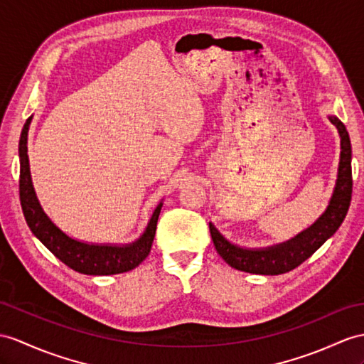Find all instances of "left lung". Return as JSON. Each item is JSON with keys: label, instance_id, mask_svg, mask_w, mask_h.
<instances>
[{"label": "left lung", "instance_id": "1", "mask_svg": "<svg viewBox=\"0 0 364 364\" xmlns=\"http://www.w3.org/2000/svg\"><path fill=\"white\" fill-rule=\"evenodd\" d=\"M329 120L338 131L341 149L338 173H336V182L329 205L312 225L289 241L259 247V249H249V247L230 242L215 224L210 223V233L216 252L233 269L256 274H281L294 270L320 249L341 225L348 215L352 198V148L348 129L343 122L335 115H329Z\"/></svg>", "mask_w": 364, "mask_h": 364}]
</instances>
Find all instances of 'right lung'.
<instances>
[{
  "instance_id": "add662e5",
  "label": "right lung",
  "mask_w": 364,
  "mask_h": 364,
  "mask_svg": "<svg viewBox=\"0 0 364 364\" xmlns=\"http://www.w3.org/2000/svg\"><path fill=\"white\" fill-rule=\"evenodd\" d=\"M31 122L32 115L24 123L18 145L20 200L31 232L61 262H65L68 267L78 273L115 274L136 269L151 250L157 219L161 215L164 202L161 200L157 203L144 233L129 244H94L69 236L46 215L37 198V193H35L28 156V132Z\"/></svg>"
}]
</instances>
